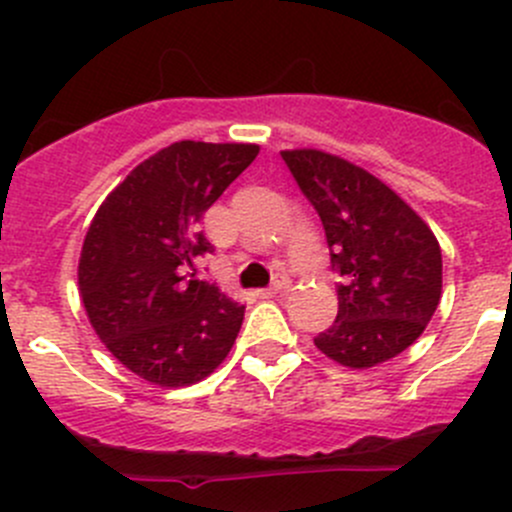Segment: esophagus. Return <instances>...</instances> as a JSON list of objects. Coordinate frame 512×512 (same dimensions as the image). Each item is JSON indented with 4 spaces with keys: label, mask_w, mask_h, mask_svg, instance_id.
<instances>
[{
    "label": "esophagus",
    "mask_w": 512,
    "mask_h": 512,
    "mask_svg": "<svg viewBox=\"0 0 512 512\" xmlns=\"http://www.w3.org/2000/svg\"><path fill=\"white\" fill-rule=\"evenodd\" d=\"M289 289V280L287 277H277L275 280V285L272 287H267V289H262V297H277V294H285Z\"/></svg>",
    "instance_id": "esophagus-1"
}]
</instances>
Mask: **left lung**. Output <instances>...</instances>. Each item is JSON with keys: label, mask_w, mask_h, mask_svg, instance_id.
Masks as SVG:
<instances>
[{"label": "left lung", "mask_w": 512, "mask_h": 512, "mask_svg": "<svg viewBox=\"0 0 512 512\" xmlns=\"http://www.w3.org/2000/svg\"><path fill=\"white\" fill-rule=\"evenodd\" d=\"M282 160L327 235L339 272V312L314 344L329 359L369 369L409 349L441 299V247L389 188L349 160L299 148Z\"/></svg>", "instance_id": "obj_1"}]
</instances>
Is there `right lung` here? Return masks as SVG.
Here are the masks:
<instances>
[{
	"label": "right lung",
	"mask_w": 512,
	"mask_h": 512,
	"mask_svg": "<svg viewBox=\"0 0 512 512\" xmlns=\"http://www.w3.org/2000/svg\"><path fill=\"white\" fill-rule=\"evenodd\" d=\"M257 153L252 143H173L136 165L91 220L79 260L86 314L108 352L151 384H195L235 344L245 307L183 272L213 252L200 220Z\"/></svg>",
	"instance_id": "right-lung-1"
}]
</instances>
